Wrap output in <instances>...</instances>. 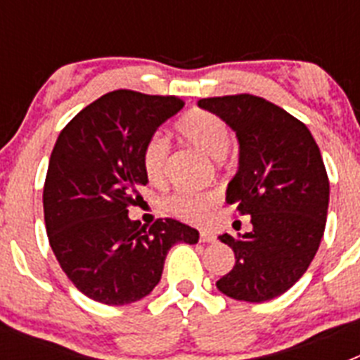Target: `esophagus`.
Listing matches in <instances>:
<instances>
[{
    "label": "esophagus",
    "instance_id": "1",
    "mask_svg": "<svg viewBox=\"0 0 360 360\" xmlns=\"http://www.w3.org/2000/svg\"><path fill=\"white\" fill-rule=\"evenodd\" d=\"M200 241L202 243H212V241H216V236L211 232H200Z\"/></svg>",
    "mask_w": 360,
    "mask_h": 360
}]
</instances>
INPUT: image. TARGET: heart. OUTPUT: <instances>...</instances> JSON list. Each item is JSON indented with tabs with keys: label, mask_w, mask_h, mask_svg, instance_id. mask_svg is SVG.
<instances>
[{
	"label": "heart",
	"mask_w": 360,
	"mask_h": 360,
	"mask_svg": "<svg viewBox=\"0 0 360 360\" xmlns=\"http://www.w3.org/2000/svg\"><path fill=\"white\" fill-rule=\"evenodd\" d=\"M176 133L186 144L200 149L212 158H221L231 144V131L221 117L209 110L187 111L176 124ZM144 174L153 186H164L169 173V142L162 135H153L142 151ZM218 203V195L212 191L191 193L176 191L165 198L167 212L187 224H202L209 211Z\"/></svg>",
	"instance_id": "heart-1"
}]
</instances>
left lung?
Masks as SVG:
<instances>
[{"instance_id":"obj_1","label":"left lung","mask_w":360,"mask_h":360,"mask_svg":"<svg viewBox=\"0 0 360 360\" xmlns=\"http://www.w3.org/2000/svg\"><path fill=\"white\" fill-rule=\"evenodd\" d=\"M198 104L236 131L240 169L227 202L252 224L240 238L219 236L236 263L216 287L238 301L263 303L287 292L319 249L330 200L326 167L307 126L266 98L236 94Z\"/></svg>"}]
</instances>
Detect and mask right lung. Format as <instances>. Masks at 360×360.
Masks as SVG:
<instances>
[{
	"mask_svg": "<svg viewBox=\"0 0 360 360\" xmlns=\"http://www.w3.org/2000/svg\"><path fill=\"white\" fill-rule=\"evenodd\" d=\"M184 104L174 95L110 91L79 111L53 146L44 225L63 272L94 301L128 304L146 297L160 281L167 250L198 241L196 229L173 218L148 229L128 218L148 184L146 142Z\"/></svg>",
	"mask_w": 360,
	"mask_h": 360,
	"instance_id": "obj_1",
	"label": "right lung"
}]
</instances>
